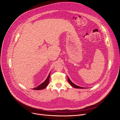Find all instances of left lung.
<instances>
[{
    "label": "left lung",
    "instance_id": "8db88e82",
    "mask_svg": "<svg viewBox=\"0 0 120 120\" xmlns=\"http://www.w3.org/2000/svg\"><path fill=\"white\" fill-rule=\"evenodd\" d=\"M68 82L70 83V84L73 87H74V88H77V89H84V88H82V87H81V86H78L77 85H76L75 84H74V83L73 82H72L71 80L70 79H69V78L68 77Z\"/></svg>",
    "mask_w": 120,
    "mask_h": 120
}]
</instances>
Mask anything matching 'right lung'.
Returning a JSON list of instances; mask_svg holds the SVG:
<instances>
[{"instance_id":"obj_1","label":"right lung","mask_w":120,"mask_h":120,"mask_svg":"<svg viewBox=\"0 0 120 120\" xmlns=\"http://www.w3.org/2000/svg\"><path fill=\"white\" fill-rule=\"evenodd\" d=\"M50 72H49V74L48 75V78H46V79H45V81L42 82V83H41V85L38 86L36 87V88H34L33 89V90H42L43 89H45V88L48 86V85H49V77H50Z\"/></svg>"}]
</instances>
